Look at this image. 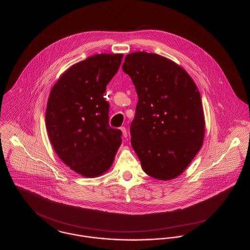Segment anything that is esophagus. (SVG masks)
I'll return each mask as SVG.
<instances>
[{"label":"esophagus","instance_id":"34e87169","mask_svg":"<svg viewBox=\"0 0 250 250\" xmlns=\"http://www.w3.org/2000/svg\"><path fill=\"white\" fill-rule=\"evenodd\" d=\"M120 129H121L122 133H123V137L126 138L127 137V130H126V128L125 126H122Z\"/></svg>","mask_w":250,"mask_h":250}]
</instances>
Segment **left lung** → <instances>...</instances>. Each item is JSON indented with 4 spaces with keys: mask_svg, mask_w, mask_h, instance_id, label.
I'll return each mask as SVG.
<instances>
[{
    "mask_svg": "<svg viewBox=\"0 0 250 250\" xmlns=\"http://www.w3.org/2000/svg\"><path fill=\"white\" fill-rule=\"evenodd\" d=\"M122 68L139 98L131 144L143 170L158 180L175 178L202 148L205 122L200 92L185 69L155 53L127 54Z\"/></svg>",
    "mask_w": 250,
    "mask_h": 250,
    "instance_id": "8db88e82",
    "label": "left lung"
}]
</instances>
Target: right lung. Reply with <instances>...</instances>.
Segmentation results:
<instances>
[{"mask_svg":"<svg viewBox=\"0 0 250 250\" xmlns=\"http://www.w3.org/2000/svg\"><path fill=\"white\" fill-rule=\"evenodd\" d=\"M123 54H95L72 65L52 87L46 127L54 151L77 173L96 177L111 167L122 131L108 125L107 85Z\"/></svg>","mask_w":250,"mask_h":250,"instance_id":"right-lung-1","label":"right lung"}]
</instances>
